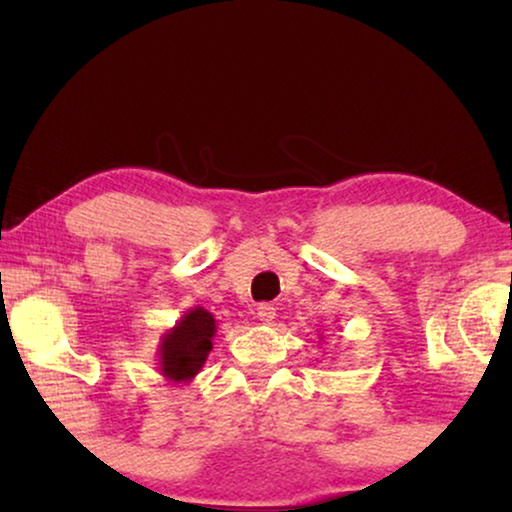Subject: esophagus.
I'll return each mask as SVG.
<instances>
[{"mask_svg":"<svg viewBox=\"0 0 512 512\" xmlns=\"http://www.w3.org/2000/svg\"><path fill=\"white\" fill-rule=\"evenodd\" d=\"M257 318L262 320L264 325L273 323V318H275V307H273V305H268V302H264V305H259V307H257Z\"/></svg>","mask_w":512,"mask_h":512,"instance_id":"1","label":"esophagus"}]
</instances>
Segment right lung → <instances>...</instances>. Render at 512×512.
Returning <instances> with one entry per match:
<instances>
[{"label": "right lung", "mask_w": 512, "mask_h": 512, "mask_svg": "<svg viewBox=\"0 0 512 512\" xmlns=\"http://www.w3.org/2000/svg\"><path fill=\"white\" fill-rule=\"evenodd\" d=\"M216 320L210 311L194 307L185 311L176 325L162 334L158 345L160 375L173 384H187L205 366L212 352Z\"/></svg>", "instance_id": "obj_1"}]
</instances>
